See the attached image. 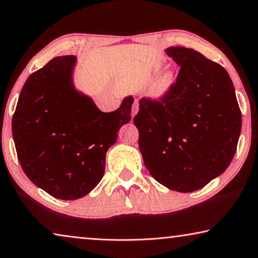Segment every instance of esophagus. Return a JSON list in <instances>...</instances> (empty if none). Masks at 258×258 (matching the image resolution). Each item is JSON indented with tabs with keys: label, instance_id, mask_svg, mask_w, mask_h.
Returning a JSON list of instances; mask_svg holds the SVG:
<instances>
[{
	"label": "esophagus",
	"instance_id": "1",
	"mask_svg": "<svg viewBox=\"0 0 258 258\" xmlns=\"http://www.w3.org/2000/svg\"><path fill=\"white\" fill-rule=\"evenodd\" d=\"M137 111H139V104H137V101H135V103L133 105V112H132L133 117L137 114Z\"/></svg>",
	"mask_w": 258,
	"mask_h": 258
}]
</instances>
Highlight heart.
I'll return each mask as SVG.
<instances>
[{"instance_id": "obj_1", "label": "heart", "mask_w": 258, "mask_h": 258, "mask_svg": "<svg viewBox=\"0 0 258 258\" xmlns=\"http://www.w3.org/2000/svg\"><path fill=\"white\" fill-rule=\"evenodd\" d=\"M175 82V77L171 73H167L162 79L158 81L156 88H155L154 94L156 97H161L171 89L172 84Z\"/></svg>"}]
</instances>
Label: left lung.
Here are the masks:
<instances>
[{
  "label": "left lung",
  "mask_w": 258,
  "mask_h": 258,
  "mask_svg": "<svg viewBox=\"0 0 258 258\" xmlns=\"http://www.w3.org/2000/svg\"><path fill=\"white\" fill-rule=\"evenodd\" d=\"M165 52L179 66L176 82L160 100L141 98L134 123L151 176L169 189L191 192L229 167L241 134V110L223 67L190 48Z\"/></svg>",
  "instance_id": "8db88e82"
}]
</instances>
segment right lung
I'll list each match as a JSON object with an SVG mask.
<instances>
[{
  "mask_svg": "<svg viewBox=\"0 0 258 258\" xmlns=\"http://www.w3.org/2000/svg\"><path fill=\"white\" fill-rule=\"evenodd\" d=\"M74 55L58 56L31 74L21 90L12 128L28 178L59 200L89 194L103 177L105 154L132 119L133 96L102 112L75 89Z\"/></svg>",
  "mask_w": 258,
  "mask_h": 258,
  "instance_id": "obj_1",
  "label": "right lung"
}]
</instances>
